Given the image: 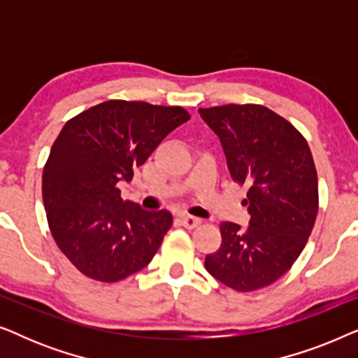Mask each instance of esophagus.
<instances>
[{"label": "esophagus", "instance_id": "obj_1", "mask_svg": "<svg viewBox=\"0 0 358 358\" xmlns=\"http://www.w3.org/2000/svg\"><path fill=\"white\" fill-rule=\"evenodd\" d=\"M179 222L182 227L192 229V228H197L200 223H202V220L200 218H195V217H190V215H182V217L179 218Z\"/></svg>", "mask_w": 358, "mask_h": 358}]
</instances>
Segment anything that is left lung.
I'll use <instances>...</instances> for the list:
<instances>
[{
	"mask_svg": "<svg viewBox=\"0 0 358 358\" xmlns=\"http://www.w3.org/2000/svg\"><path fill=\"white\" fill-rule=\"evenodd\" d=\"M220 138L231 178L248 184V227L223 222L222 246L205 268L229 288L271 285L293 266L317 215V176L300 131L264 106L199 109Z\"/></svg>",
	"mask_w": 358,
	"mask_h": 358,
	"instance_id": "obj_1",
	"label": "left lung"
}]
</instances>
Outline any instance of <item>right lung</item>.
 I'll use <instances>...</instances> for the list:
<instances>
[{
	"mask_svg": "<svg viewBox=\"0 0 358 358\" xmlns=\"http://www.w3.org/2000/svg\"><path fill=\"white\" fill-rule=\"evenodd\" d=\"M189 119L182 107L106 101L62 129L43 168V207L58 248L86 277L119 282L151 262L173 215L125 202L117 184Z\"/></svg>",
	"mask_w": 358,
	"mask_h": 358,
	"instance_id": "right-lung-1",
	"label": "right lung"
}]
</instances>
